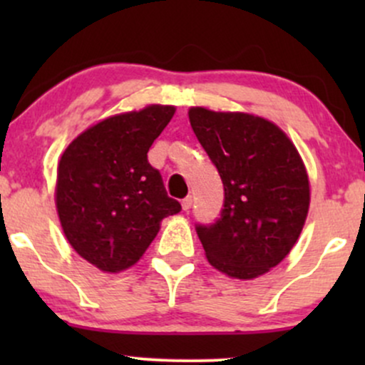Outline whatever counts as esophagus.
Here are the masks:
<instances>
[{"label":"esophagus","mask_w":365,"mask_h":365,"mask_svg":"<svg viewBox=\"0 0 365 365\" xmlns=\"http://www.w3.org/2000/svg\"><path fill=\"white\" fill-rule=\"evenodd\" d=\"M192 207V197L188 195V197H185V199L182 200V209L183 211H188V209Z\"/></svg>","instance_id":"obj_1"}]
</instances>
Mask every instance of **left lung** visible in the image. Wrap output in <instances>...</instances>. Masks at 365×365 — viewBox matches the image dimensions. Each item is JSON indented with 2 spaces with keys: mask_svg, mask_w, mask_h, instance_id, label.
Listing matches in <instances>:
<instances>
[{
  "mask_svg": "<svg viewBox=\"0 0 365 365\" xmlns=\"http://www.w3.org/2000/svg\"><path fill=\"white\" fill-rule=\"evenodd\" d=\"M188 118L225 188L220 217L195 225L207 261L232 278H257L287 257L307 217L299 150L274 123L247 113L192 108Z\"/></svg>",
  "mask_w": 365,
  "mask_h": 365,
  "instance_id": "obj_1",
  "label": "left lung"
}]
</instances>
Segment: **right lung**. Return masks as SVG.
Masks as SVG:
<instances>
[{"instance_id": "add662e5", "label": "right lung", "mask_w": 365, "mask_h": 365, "mask_svg": "<svg viewBox=\"0 0 365 365\" xmlns=\"http://www.w3.org/2000/svg\"><path fill=\"white\" fill-rule=\"evenodd\" d=\"M175 115L153 106L99 121L65 149L58 165L56 207L66 240L106 273L133 266L163 217L182 211L166 194L149 148Z\"/></svg>"}]
</instances>
